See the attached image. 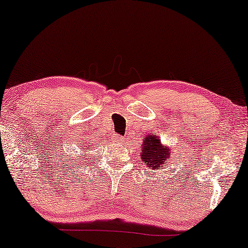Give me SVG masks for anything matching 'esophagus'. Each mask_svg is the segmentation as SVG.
Returning <instances> with one entry per match:
<instances>
[{"label":"esophagus","mask_w":248,"mask_h":248,"mask_svg":"<svg viewBox=\"0 0 248 248\" xmlns=\"http://www.w3.org/2000/svg\"><path fill=\"white\" fill-rule=\"evenodd\" d=\"M123 140H124V138L122 137V135H115L114 137V142H117V143H120L121 144V142H123Z\"/></svg>","instance_id":"obj_1"}]
</instances>
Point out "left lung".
Masks as SVG:
<instances>
[{"instance_id": "8db88e82", "label": "left lung", "mask_w": 248, "mask_h": 248, "mask_svg": "<svg viewBox=\"0 0 248 248\" xmlns=\"http://www.w3.org/2000/svg\"><path fill=\"white\" fill-rule=\"evenodd\" d=\"M170 151L161 144L158 135H149L143 139L140 158L152 170L164 166L165 160H170Z\"/></svg>"}]
</instances>
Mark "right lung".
<instances>
[{
    "mask_svg": "<svg viewBox=\"0 0 248 248\" xmlns=\"http://www.w3.org/2000/svg\"><path fill=\"white\" fill-rule=\"evenodd\" d=\"M80 149H83V150H81V154H84V160H87V158H86L87 155H86V154H87L88 149H89V143H88V142H87V143H82V147H80ZM90 150H91V149H90ZM73 155H72V157H71V158H73V159H70V161L73 160L72 164H78L77 161H79V160H78V159H77L76 157H73ZM79 162H82V159H81V160H80Z\"/></svg>",
    "mask_w": 248,
    "mask_h": 248,
    "instance_id": "1",
    "label": "right lung"
}]
</instances>
